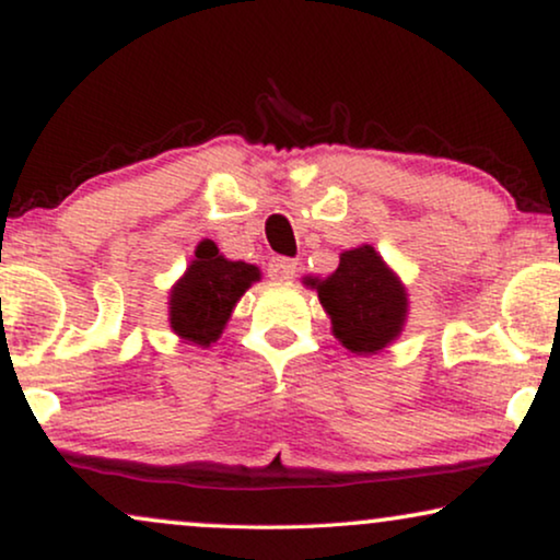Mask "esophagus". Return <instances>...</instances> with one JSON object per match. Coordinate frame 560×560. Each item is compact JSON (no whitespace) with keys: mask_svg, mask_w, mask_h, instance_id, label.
I'll use <instances>...</instances> for the list:
<instances>
[{"mask_svg":"<svg viewBox=\"0 0 560 560\" xmlns=\"http://www.w3.org/2000/svg\"><path fill=\"white\" fill-rule=\"evenodd\" d=\"M298 272V262L293 257H272L270 265H267V275L272 280H293Z\"/></svg>","mask_w":560,"mask_h":560,"instance_id":"esophagus-1","label":"esophagus"}]
</instances>
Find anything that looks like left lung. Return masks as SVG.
Returning <instances> with one entry per match:
<instances>
[{
	"label": "left lung",
	"instance_id": "obj_1",
	"mask_svg": "<svg viewBox=\"0 0 560 560\" xmlns=\"http://www.w3.org/2000/svg\"><path fill=\"white\" fill-rule=\"evenodd\" d=\"M308 285L331 316L334 336L354 354H374L402 331L408 295L372 247L349 249L334 275Z\"/></svg>",
	"mask_w": 560,
	"mask_h": 560
}]
</instances>
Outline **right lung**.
<instances>
[{
  "label": "right lung",
  "mask_w": 560,
  "mask_h": 560,
  "mask_svg": "<svg viewBox=\"0 0 560 560\" xmlns=\"http://www.w3.org/2000/svg\"><path fill=\"white\" fill-rule=\"evenodd\" d=\"M259 270L247 262H232L221 257L217 244L201 242L196 259L171 293V326L186 341L209 347L224 331L236 301Z\"/></svg>",
  "instance_id": "right-lung-1"
}]
</instances>
